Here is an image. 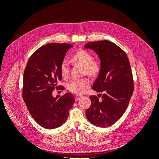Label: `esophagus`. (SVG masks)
I'll list each match as a JSON object with an SVG mask.
<instances>
[{"label":"esophagus","instance_id":"34e87169","mask_svg":"<svg viewBox=\"0 0 159 159\" xmlns=\"http://www.w3.org/2000/svg\"><path fill=\"white\" fill-rule=\"evenodd\" d=\"M81 98H82V97H81V95H76L75 98V100L76 101V102H78V101H79Z\"/></svg>","mask_w":159,"mask_h":159}]
</instances>
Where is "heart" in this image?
<instances>
[{
  "label": "heart",
  "instance_id": "1",
  "mask_svg": "<svg viewBox=\"0 0 159 159\" xmlns=\"http://www.w3.org/2000/svg\"><path fill=\"white\" fill-rule=\"evenodd\" d=\"M71 60L75 64L83 66L84 71L86 75L93 77L97 75L101 70V64L98 60H93L91 54L84 50H80L74 53ZM60 74L63 78H67L70 74L68 61L66 60L61 62L60 67ZM90 86V81L87 78L73 79L67 84L66 88L70 92L75 94L84 93Z\"/></svg>",
  "mask_w": 159,
  "mask_h": 159
}]
</instances>
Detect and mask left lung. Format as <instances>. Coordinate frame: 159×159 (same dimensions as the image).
I'll return each mask as SVG.
<instances>
[{
  "label": "left lung",
  "mask_w": 159,
  "mask_h": 159,
  "mask_svg": "<svg viewBox=\"0 0 159 159\" xmlns=\"http://www.w3.org/2000/svg\"><path fill=\"white\" fill-rule=\"evenodd\" d=\"M84 47L93 50L99 57L101 70L92 89L103 92L99 94L102 95V101L97 96H90L91 103L85 111L86 117L95 126L109 127L121 117L133 95L131 66L125 52L111 42H90Z\"/></svg>",
  "instance_id": "8db88e82"
}]
</instances>
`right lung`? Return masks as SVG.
<instances>
[{"mask_svg":"<svg viewBox=\"0 0 159 159\" xmlns=\"http://www.w3.org/2000/svg\"><path fill=\"white\" fill-rule=\"evenodd\" d=\"M72 47L66 43H49L41 46L31 55L24 71L23 99L32 118L45 129L62 125L75 102L71 93L56 98L52 96L54 89L61 87L57 85L61 80L60 64Z\"/></svg>","mask_w":159,"mask_h":159,"instance_id":"add662e5","label":"right lung"}]
</instances>
